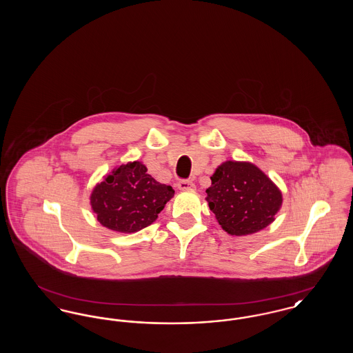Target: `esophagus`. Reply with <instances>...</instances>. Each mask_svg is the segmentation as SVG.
<instances>
[{
  "mask_svg": "<svg viewBox=\"0 0 353 353\" xmlns=\"http://www.w3.org/2000/svg\"><path fill=\"white\" fill-rule=\"evenodd\" d=\"M177 188H179L180 190H193L196 186H194V184H193L192 181H189V180H181V181H179Z\"/></svg>",
  "mask_w": 353,
  "mask_h": 353,
  "instance_id": "esophagus-1",
  "label": "esophagus"
}]
</instances>
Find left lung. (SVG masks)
Returning <instances> with one entry per match:
<instances>
[{
    "label": "left lung",
    "instance_id": "left-lung-1",
    "mask_svg": "<svg viewBox=\"0 0 353 353\" xmlns=\"http://www.w3.org/2000/svg\"><path fill=\"white\" fill-rule=\"evenodd\" d=\"M210 180L206 201L228 234L261 232L274 222L282 206L281 189L249 161L228 160L217 167Z\"/></svg>",
    "mask_w": 353,
    "mask_h": 353
}]
</instances>
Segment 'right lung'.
Here are the masks:
<instances>
[{"label":"right lung","mask_w":353,"mask_h":353,"mask_svg":"<svg viewBox=\"0 0 353 353\" xmlns=\"http://www.w3.org/2000/svg\"><path fill=\"white\" fill-rule=\"evenodd\" d=\"M147 170L141 161H130L112 169L94 186L90 205L104 228L130 234L157 219L174 190L156 181Z\"/></svg>","instance_id":"obj_1"}]
</instances>
